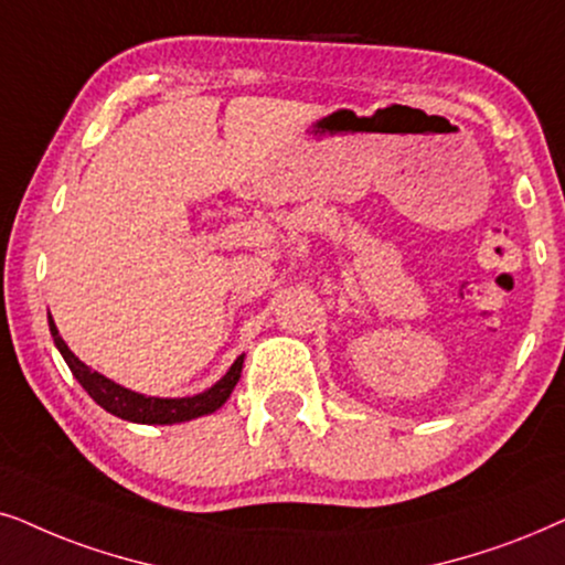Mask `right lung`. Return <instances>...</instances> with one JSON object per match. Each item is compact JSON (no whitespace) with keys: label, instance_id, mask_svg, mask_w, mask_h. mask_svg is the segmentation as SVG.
I'll return each instance as SVG.
<instances>
[{"label":"right lung","instance_id":"obj_1","mask_svg":"<svg viewBox=\"0 0 565 565\" xmlns=\"http://www.w3.org/2000/svg\"><path fill=\"white\" fill-rule=\"evenodd\" d=\"M51 326V335H54L56 349L62 351V356L70 370L82 387L87 390V395L93 401L105 408L113 416L124 418V420H134V424H178V420H188V418H199L206 416V413H214L220 405L227 403V397L235 390L239 372H243V359L239 356L235 364L230 366V372L216 382L212 390L206 393L193 395V397H147L139 393H131V390L116 385L103 374H97L89 370V366L82 364V361L74 356L70 351V345L64 343V338L58 335V330L54 326V320L49 318Z\"/></svg>","mask_w":565,"mask_h":565}]
</instances>
